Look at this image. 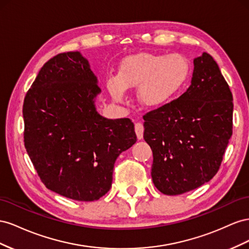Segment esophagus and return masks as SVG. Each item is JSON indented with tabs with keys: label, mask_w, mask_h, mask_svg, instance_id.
Returning <instances> with one entry per match:
<instances>
[{
	"label": "esophagus",
	"mask_w": 249,
	"mask_h": 249,
	"mask_svg": "<svg viewBox=\"0 0 249 249\" xmlns=\"http://www.w3.org/2000/svg\"><path fill=\"white\" fill-rule=\"evenodd\" d=\"M134 130H136V133H137V137L139 140H142L143 139V133H144V126L142 123H136V125H134Z\"/></svg>",
	"instance_id": "1"
}]
</instances>
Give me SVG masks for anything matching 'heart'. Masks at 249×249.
<instances>
[{"label":"heart","mask_w":249,"mask_h":249,"mask_svg":"<svg viewBox=\"0 0 249 249\" xmlns=\"http://www.w3.org/2000/svg\"><path fill=\"white\" fill-rule=\"evenodd\" d=\"M190 72L180 54L143 53L127 58L116 77H108L107 89L117 101H123L126 90L139 88L141 101L147 106L169 102L186 83Z\"/></svg>","instance_id":"b5f03b06"}]
</instances>
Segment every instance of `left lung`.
<instances>
[{
  "label": "left lung",
  "mask_w": 249,
  "mask_h": 249,
  "mask_svg": "<svg viewBox=\"0 0 249 249\" xmlns=\"http://www.w3.org/2000/svg\"><path fill=\"white\" fill-rule=\"evenodd\" d=\"M232 94L208 53L194 59L191 85L179 98L143 117L154 186L180 195L216 175L232 134Z\"/></svg>",
  "instance_id": "1"
}]
</instances>
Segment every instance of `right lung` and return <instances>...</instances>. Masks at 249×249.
I'll use <instances>...</instances> for the list:
<instances>
[{
    "mask_svg": "<svg viewBox=\"0 0 249 249\" xmlns=\"http://www.w3.org/2000/svg\"><path fill=\"white\" fill-rule=\"evenodd\" d=\"M101 89L79 52L60 53L39 71L24 99V143L40 180L78 201L109 191L116 160L137 142L128 118L96 111Z\"/></svg>",
    "mask_w": 249,
    "mask_h": 249,
    "instance_id": "obj_1",
    "label": "right lung"
}]
</instances>
